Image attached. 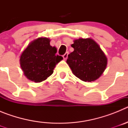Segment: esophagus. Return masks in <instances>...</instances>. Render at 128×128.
<instances>
[{
	"mask_svg": "<svg viewBox=\"0 0 128 128\" xmlns=\"http://www.w3.org/2000/svg\"><path fill=\"white\" fill-rule=\"evenodd\" d=\"M68 52H65V54L63 56V58L64 60H66L68 58Z\"/></svg>",
	"mask_w": 128,
	"mask_h": 128,
	"instance_id": "obj_1",
	"label": "esophagus"
}]
</instances>
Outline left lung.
Returning <instances> with one entry per match:
<instances>
[{
	"label": "left lung",
	"instance_id": "1",
	"mask_svg": "<svg viewBox=\"0 0 128 128\" xmlns=\"http://www.w3.org/2000/svg\"><path fill=\"white\" fill-rule=\"evenodd\" d=\"M71 46L74 51L68 55L66 63L72 73L85 82L99 79L108 63L107 58L99 45L90 38H81L74 40Z\"/></svg>",
	"mask_w": 128,
	"mask_h": 128
}]
</instances>
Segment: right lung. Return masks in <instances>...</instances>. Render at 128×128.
Listing matches in <instances>:
<instances>
[{
  "label": "right lung",
  "instance_id": "right-lung-1",
  "mask_svg": "<svg viewBox=\"0 0 128 128\" xmlns=\"http://www.w3.org/2000/svg\"><path fill=\"white\" fill-rule=\"evenodd\" d=\"M50 40L40 37L32 41L22 52L20 64L25 76L35 82L47 80L53 73L56 64L63 60L56 55L57 48L50 45Z\"/></svg>",
  "mask_w": 128,
  "mask_h": 128
}]
</instances>
